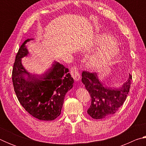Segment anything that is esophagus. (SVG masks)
Returning a JSON list of instances; mask_svg holds the SVG:
<instances>
[{"mask_svg":"<svg viewBox=\"0 0 146 146\" xmlns=\"http://www.w3.org/2000/svg\"><path fill=\"white\" fill-rule=\"evenodd\" d=\"M71 75L72 77L74 78V80L76 81H78L80 79V71H79V68L76 66H73L71 68Z\"/></svg>","mask_w":146,"mask_h":146,"instance_id":"obj_1","label":"esophagus"}]
</instances>
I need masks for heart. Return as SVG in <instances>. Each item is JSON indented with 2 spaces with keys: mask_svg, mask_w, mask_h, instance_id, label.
I'll use <instances>...</instances> for the list:
<instances>
[{
  "mask_svg": "<svg viewBox=\"0 0 146 146\" xmlns=\"http://www.w3.org/2000/svg\"><path fill=\"white\" fill-rule=\"evenodd\" d=\"M117 41L112 36L100 33L95 36L92 50L95 51L86 61V66L91 70H99L108 66L119 55Z\"/></svg>",
  "mask_w": 146,
  "mask_h": 146,
  "instance_id": "obj_1",
  "label": "heart"
}]
</instances>
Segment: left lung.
I'll return each mask as SVG.
<instances>
[{"mask_svg":"<svg viewBox=\"0 0 146 146\" xmlns=\"http://www.w3.org/2000/svg\"><path fill=\"white\" fill-rule=\"evenodd\" d=\"M82 82L90 94L91 104L88 113L94 119H102L114 114L123 105L129 91L132 76L120 88L104 86L96 73L84 71Z\"/></svg>","mask_w":146,"mask_h":146,"instance_id":"1","label":"left lung"}]
</instances>
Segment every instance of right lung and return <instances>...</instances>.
I'll return each mask as SVG.
<instances>
[{"instance_id":"obj_1","label":"right lung","mask_w":146,"mask_h":146,"mask_svg":"<svg viewBox=\"0 0 146 146\" xmlns=\"http://www.w3.org/2000/svg\"><path fill=\"white\" fill-rule=\"evenodd\" d=\"M30 40L24 42L16 55L12 71L14 91L21 104L33 117L53 120L60 115L66 94L73 86V78L68 69L57 62L42 76L30 75L21 62V58L28 54L26 44Z\"/></svg>"}]
</instances>
